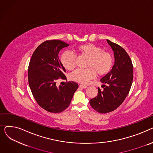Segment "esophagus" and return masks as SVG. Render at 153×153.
Listing matches in <instances>:
<instances>
[{"label": "esophagus", "mask_w": 153, "mask_h": 153, "mask_svg": "<svg viewBox=\"0 0 153 153\" xmlns=\"http://www.w3.org/2000/svg\"><path fill=\"white\" fill-rule=\"evenodd\" d=\"M79 87L80 88H82V89H86V88L87 87V86L85 85H83V84H80L79 85Z\"/></svg>", "instance_id": "obj_1"}]
</instances>
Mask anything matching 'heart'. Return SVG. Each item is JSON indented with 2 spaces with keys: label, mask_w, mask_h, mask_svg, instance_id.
Here are the masks:
<instances>
[{
  "label": "heart",
  "mask_w": 153,
  "mask_h": 153,
  "mask_svg": "<svg viewBox=\"0 0 153 153\" xmlns=\"http://www.w3.org/2000/svg\"><path fill=\"white\" fill-rule=\"evenodd\" d=\"M76 53L88 58L86 67L88 68L76 70L71 74V79L76 82L87 84L97 73L99 76L107 74L113 64V58L109 52L103 51L102 48L92 43L77 46ZM62 66L71 71L76 66V56L69 51L64 52L60 57Z\"/></svg>",
  "instance_id": "b5f03b06"
}]
</instances>
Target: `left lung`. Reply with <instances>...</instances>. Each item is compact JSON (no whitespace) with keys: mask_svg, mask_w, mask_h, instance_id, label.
Listing matches in <instances>:
<instances>
[{"mask_svg":"<svg viewBox=\"0 0 153 153\" xmlns=\"http://www.w3.org/2000/svg\"><path fill=\"white\" fill-rule=\"evenodd\" d=\"M114 51L115 63L111 70L100 81L103 89L98 88V95L90 100V105L100 114L117 109L125 100L133 82V66L131 58L120 45L107 39Z\"/></svg>","mask_w":153,"mask_h":153,"instance_id":"left-lung-1","label":"left lung"}]
</instances>
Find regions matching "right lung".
I'll use <instances>...</instances> for the list:
<instances>
[{
	"mask_svg": "<svg viewBox=\"0 0 153 153\" xmlns=\"http://www.w3.org/2000/svg\"><path fill=\"white\" fill-rule=\"evenodd\" d=\"M69 45L61 40H47L33 52L28 69V84L38 105L51 113H60L66 109L78 88L74 82L56 86L59 79H66V69L61 63L58 54Z\"/></svg>",
	"mask_w": 153,
	"mask_h": 153,
	"instance_id": "1",
	"label": "right lung"
}]
</instances>
